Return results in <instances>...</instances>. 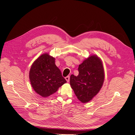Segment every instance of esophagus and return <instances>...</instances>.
<instances>
[{
    "mask_svg": "<svg viewBox=\"0 0 135 135\" xmlns=\"http://www.w3.org/2000/svg\"><path fill=\"white\" fill-rule=\"evenodd\" d=\"M65 79H66V80L67 81V82H68L69 81V80H70V77H69V76H67V77H66Z\"/></svg>",
    "mask_w": 135,
    "mask_h": 135,
    "instance_id": "obj_1",
    "label": "esophagus"
}]
</instances>
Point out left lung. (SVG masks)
Here are the masks:
<instances>
[{"mask_svg":"<svg viewBox=\"0 0 135 135\" xmlns=\"http://www.w3.org/2000/svg\"><path fill=\"white\" fill-rule=\"evenodd\" d=\"M79 75H71L70 84L78 99L83 103L90 100L99 92L105 78L102 60L92 55L79 65Z\"/></svg>","mask_w":135,"mask_h":135,"instance_id":"obj_1","label":"left lung"}]
</instances>
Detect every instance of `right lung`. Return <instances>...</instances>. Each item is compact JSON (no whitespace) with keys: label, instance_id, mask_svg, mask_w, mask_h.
Returning <instances> with one entry per match:
<instances>
[{"label":"right lung","instance_id":"obj_1","mask_svg":"<svg viewBox=\"0 0 135 135\" xmlns=\"http://www.w3.org/2000/svg\"><path fill=\"white\" fill-rule=\"evenodd\" d=\"M29 79L35 91L43 97L55 93L67 82L55 64V59L48 53L39 56L31 65Z\"/></svg>","mask_w":135,"mask_h":135}]
</instances>
